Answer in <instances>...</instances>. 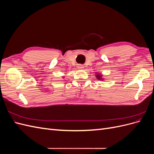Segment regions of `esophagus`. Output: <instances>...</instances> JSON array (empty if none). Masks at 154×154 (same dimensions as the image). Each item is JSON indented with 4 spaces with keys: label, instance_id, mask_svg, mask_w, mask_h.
I'll return each mask as SVG.
<instances>
[{
    "label": "esophagus",
    "instance_id": "esophagus-1",
    "mask_svg": "<svg viewBox=\"0 0 154 154\" xmlns=\"http://www.w3.org/2000/svg\"><path fill=\"white\" fill-rule=\"evenodd\" d=\"M78 67L79 69H82L84 68V67H83V66H82V65H80V66H78Z\"/></svg>",
    "mask_w": 154,
    "mask_h": 154
}]
</instances>
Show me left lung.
<instances>
[{
    "instance_id": "1",
    "label": "left lung",
    "mask_w": 154,
    "mask_h": 154,
    "mask_svg": "<svg viewBox=\"0 0 154 154\" xmlns=\"http://www.w3.org/2000/svg\"><path fill=\"white\" fill-rule=\"evenodd\" d=\"M96 76V78L97 79V80H103V78H102V76L100 75V74H97Z\"/></svg>"
}]
</instances>
